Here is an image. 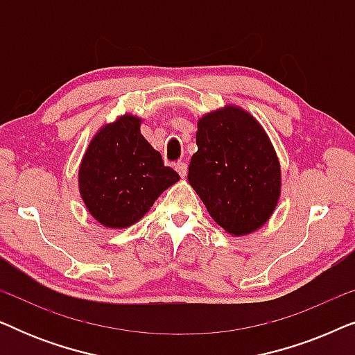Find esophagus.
Here are the masks:
<instances>
[{"label": "esophagus", "mask_w": 355, "mask_h": 355, "mask_svg": "<svg viewBox=\"0 0 355 355\" xmlns=\"http://www.w3.org/2000/svg\"><path fill=\"white\" fill-rule=\"evenodd\" d=\"M176 171L179 173V176H181V178H186V174H187V164L184 163V162H179V163L176 164Z\"/></svg>", "instance_id": "obj_1"}]
</instances>
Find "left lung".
I'll use <instances>...</instances> for the list:
<instances>
[{
  "instance_id": "obj_1",
  "label": "left lung",
  "mask_w": 355,
  "mask_h": 355,
  "mask_svg": "<svg viewBox=\"0 0 355 355\" xmlns=\"http://www.w3.org/2000/svg\"><path fill=\"white\" fill-rule=\"evenodd\" d=\"M196 140L187 179L210 216L234 236L263 226L279 200L281 169L259 121L225 106L198 119Z\"/></svg>"
}]
</instances>
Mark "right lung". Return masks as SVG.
I'll use <instances>...</instances> for the list:
<instances>
[{"label":"right lung","instance_id":"1","mask_svg":"<svg viewBox=\"0 0 355 355\" xmlns=\"http://www.w3.org/2000/svg\"><path fill=\"white\" fill-rule=\"evenodd\" d=\"M137 116L124 114L101 128L79 168V191L87 210L105 227L137 223L169 186L179 181L173 168L140 134Z\"/></svg>","mask_w":355,"mask_h":355}]
</instances>
